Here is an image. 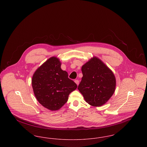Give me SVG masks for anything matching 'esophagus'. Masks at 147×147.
Returning <instances> with one entry per match:
<instances>
[{
  "mask_svg": "<svg viewBox=\"0 0 147 147\" xmlns=\"http://www.w3.org/2000/svg\"><path fill=\"white\" fill-rule=\"evenodd\" d=\"M74 82H75V83L77 84V85H78L79 84V81L78 80H75Z\"/></svg>",
  "mask_w": 147,
  "mask_h": 147,
  "instance_id": "1",
  "label": "esophagus"
}]
</instances>
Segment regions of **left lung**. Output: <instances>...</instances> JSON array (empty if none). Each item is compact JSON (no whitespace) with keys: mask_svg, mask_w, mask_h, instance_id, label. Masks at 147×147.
I'll return each instance as SVG.
<instances>
[{"mask_svg":"<svg viewBox=\"0 0 147 147\" xmlns=\"http://www.w3.org/2000/svg\"><path fill=\"white\" fill-rule=\"evenodd\" d=\"M83 77L78 89L86 102L98 107L105 104L113 94L116 78L100 59L94 57L82 67Z\"/></svg>","mask_w":147,"mask_h":147,"instance_id":"left-lung-1","label":"left lung"}]
</instances>
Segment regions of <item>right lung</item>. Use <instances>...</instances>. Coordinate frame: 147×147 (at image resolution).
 <instances>
[{
	"label": "right lung",
	"instance_id": "add662e5",
	"mask_svg": "<svg viewBox=\"0 0 147 147\" xmlns=\"http://www.w3.org/2000/svg\"><path fill=\"white\" fill-rule=\"evenodd\" d=\"M61 63L52 57L35 71L32 86L37 101L51 111L61 109L68 101L69 95L77 85L68 78V73L62 70Z\"/></svg>",
	"mask_w": 147,
	"mask_h": 147
}]
</instances>
